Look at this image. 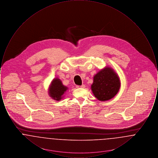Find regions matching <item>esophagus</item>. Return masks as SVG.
Here are the masks:
<instances>
[{"mask_svg": "<svg viewBox=\"0 0 158 158\" xmlns=\"http://www.w3.org/2000/svg\"><path fill=\"white\" fill-rule=\"evenodd\" d=\"M77 88H85V85H82V86H76Z\"/></svg>", "mask_w": 158, "mask_h": 158, "instance_id": "obj_1", "label": "esophagus"}]
</instances>
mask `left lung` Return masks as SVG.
Here are the masks:
<instances>
[{"label": "left lung", "instance_id": "obj_1", "mask_svg": "<svg viewBox=\"0 0 158 158\" xmlns=\"http://www.w3.org/2000/svg\"><path fill=\"white\" fill-rule=\"evenodd\" d=\"M91 90L95 98L100 101L114 98L120 89V77L113 68L106 66L95 75Z\"/></svg>", "mask_w": 158, "mask_h": 158}]
</instances>
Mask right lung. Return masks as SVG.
I'll list each match as a JSON object with an SVG mask.
<instances>
[{"instance_id":"obj_1","label":"right lung","mask_w":158,"mask_h":158,"mask_svg":"<svg viewBox=\"0 0 158 158\" xmlns=\"http://www.w3.org/2000/svg\"><path fill=\"white\" fill-rule=\"evenodd\" d=\"M68 90L67 86H64L59 78L56 77L53 79L50 83L48 92L49 96L54 100L60 101L64 97V94Z\"/></svg>"}]
</instances>
